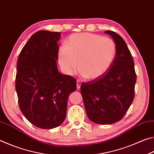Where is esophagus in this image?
Wrapping results in <instances>:
<instances>
[{"label":"esophagus","mask_w":154,"mask_h":154,"mask_svg":"<svg viewBox=\"0 0 154 154\" xmlns=\"http://www.w3.org/2000/svg\"><path fill=\"white\" fill-rule=\"evenodd\" d=\"M81 88V82L79 81H77V89L79 90Z\"/></svg>","instance_id":"esophagus-1"}]
</instances>
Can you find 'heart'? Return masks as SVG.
<instances>
[{
  "label": "heart",
  "instance_id": "obj_1",
  "mask_svg": "<svg viewBox=\"0 0 154 154\" xmlns=\"http://www.w3.org/2000/svg\"><path fill=\"white\" fill-rule=\"evenodd\" d=\"M116 54L114 41L92 33L74 34L58 49V62L62 71L72 75L78 68L81 75L90 80L103 76L113 63Z\"/></svg>",
  "mask_w": 154,
  "mask_h": 154
}]
</instances>
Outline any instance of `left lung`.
Returning a JSON list of instances; mask_svg holds the SVG:
<instances>
[{
	"mask_svg": "<svg viewBox=\"0 0 154 154\" xmlns=\"http://www.w3.org/2000/svg\"><path fill=\"white\" fill-rule=\"evenodd\" d=\"M110 35L116 45L113 63L98 79L81 85L88 118L98 124H111L121 120L134 97L137 76L130 51L124 40L113 31Z\"/></svg>",
	"mask_w": 154,
	"mask_h": 154,
	"instance_id": "left-lung-1",
	"label": "left lung"
}]
</instances>
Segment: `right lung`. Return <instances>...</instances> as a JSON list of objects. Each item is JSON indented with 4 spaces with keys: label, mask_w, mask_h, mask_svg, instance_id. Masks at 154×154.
I'll return each instance as SVG.
<instances>
[{
    "label": "right lung",
    "mask_w": 154,
    "mask_h": 154,
    "mask_svg": "<svg viewBox=\"0 0 154 154\" xmlns=\"http://www.w3.org/2000/svg\"><path fill=\"white\" fill-rule=\"evenodd\" d=\"M61 32L40 30L34 34L17 60L16 90L20 109L34 126L43 129L64 121L69 94L76 81L57 67Z\"/></svg>",
    "instance_id": "right-lung-1"
}]
</instances>
